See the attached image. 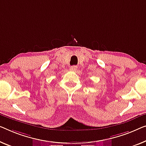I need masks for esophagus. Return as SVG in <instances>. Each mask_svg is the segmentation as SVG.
Returning a JSON list of instances; mask_svg holds the SVG:
<instances>
[{"label": "esophagus", "mask_w": 146, "mask_h": 146, "mask_svg": "<svg viewBox=\"0 0 146 146\" xmlns=\"http://www.w3.org/2000/svg\"><path fill=\"white\" fill-rule=\"evenodd\" d=\"M77 67L76 66H73L70 67V69L71 71H75L77 70Z\"/></svg>", "instance_id": "obj_1"}]
</instances>
